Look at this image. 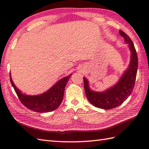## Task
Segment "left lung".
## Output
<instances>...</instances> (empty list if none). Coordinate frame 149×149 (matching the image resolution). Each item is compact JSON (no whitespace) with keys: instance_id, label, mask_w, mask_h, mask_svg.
I'll list each match as a JSON object with an SVG mask.
<instances>
[{"instance_id":"8db88e82","label":"left lung","mask_w":149,"mask_h":149,"mask_svg":"<svg viewBox=\"0 0 149 149\" xmlns=\"http://www.w3.org/2000/svg\"><path fill=\"white\" fill-rule=\"evenodd\" d=\"M119 33L129 44L131 50V59L128 69L114 86L103 92H94L90 88L87 79L83 77L84 88L87 99L93 106L104 109H111L124 102L132 92L135 86L138 70V56L132 40L124 31L119 30Z\"/></svg>"}]
</instances>
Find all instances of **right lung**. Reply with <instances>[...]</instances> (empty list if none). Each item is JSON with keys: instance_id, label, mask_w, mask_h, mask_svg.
Returning <instances> with one entry per match:
<instances>
[{"instance_id": "right-lung-1", "label": "right lung", "mask_w": 149, "mask_h": 149, "mask_svg": "<svg viewBox=\"0 0 149 149\" xmlns=\"http://www.w3.org/2000/svg\"><path fill=\"white\" fill-rule=\"evenodd\" d=\"M72 74L62 78L45 93L37 95H28L17 88L10 74V81L21 102L33 111L47 112L56 110L62 102L64 88Z\"/></svg>"}]
</instances>
